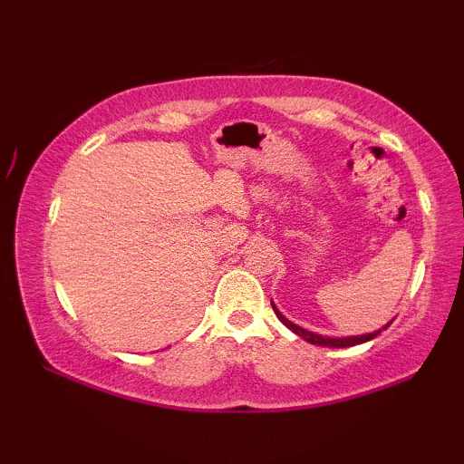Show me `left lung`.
Here are the masks:
<instances>
[{
    "label": "left lung",
    "instance_id": "obj_1",
    "mask_svg": "<svg viewBox=\"0 0 464 464\" xmlns=\"http://www.w3.org/2000/svg\"><path fill=\"white\" fill-rule=\"evenodd\" d=\"M272 309H274V313H276V317L282 321V324H285V325L290 329V332L296 334L298 337H303L304 342L315 343V345H324V348H352V345H358V343L371 342V340H374V337L382 332V329H387V327L392 324V319H391L387 325H382L381 329H376V332H372V334H364V335L327 337V335H321V334H315V332H309V329H303L301 325H296V324H293V321H288V319H286L285 315H282V313L276 309V304H274V303H272Z\"/></svg>",
    "mask_w": 464,
    "mask_h": 464
}]
</instances>
